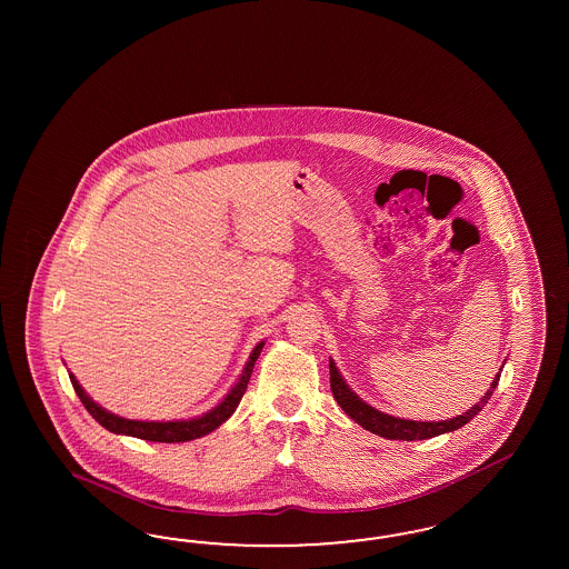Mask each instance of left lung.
<instances>
[{
    "label": "left lung",
    "mask_w": 569,
    "mask_h": 569,
    "mask_svg": "<svg viewBox=\"0 0 569 569\" xmlns=\"http://www.w3.org/2000/svg\"><path fill=\"white\" fill-rule=\"evenodd\" d=\"M499 378L500 373L495 376L492 383H490V390L486 392V397L478 405H473L467 413L457 415L455 419H447V421H411V419H400V417L381 413L378 409L369 407L365 400L357 397L346 386V381L340 376L336 362L329 361V386H331L333 398L342 407V411L352 421H357L359 426H362L365 430L378 433V436L388 438V440H426V438H433V436H440V433H447V431L459 430L461 426L469 423L476 415L482 411L486 402L492 397L495 388L499 386Z\"/></svg>",
    "instance_id": "1"
}]
</instances>
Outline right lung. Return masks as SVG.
Segmentation results:
<instances>
[{
    "instance_id": "add662e5",
    "label": "right lung",
    "mask_w": 569,
    "mask_h": 569,
    "mask_svg": "<svg viewBox=\"0 0 569 569\" xmlns=\"http://www.w3.org/2000/svg\"><path fill=\"white\" fill-rule=\"evenodd\" d=\"M262 346H264V342H260L252 350L250 359L241 371L240 381L229 390V395L221 400V405H217L212 411H208L202 417L188 419V421H136V419H124V417L110 413V411L102 409L100 405H96L91 398L87 397L86 390L79 386V381L72 373H70V383H72L77 397L81 398V402H83V407L89 411V415L106 430L112 431V433H122V436L141 438V440H148V442H169V445L171 442H188V440H196L200 436H207L210 431L217 430L238 409Z\"/></svg>"
}]
</instances>
